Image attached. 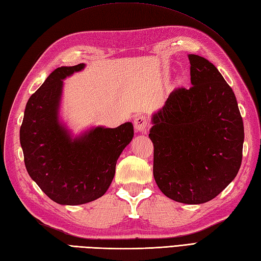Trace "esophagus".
I'll return each mask as SVG.
<instances>
[{
    "label": "esophagus",
    "instance_id": "34e87169",
    "mask_svg": "<svg viewBox=\"0 0 261 261\" xmlns=\"http://www.w3.org/2000/svg\"><path fill=\"white\" fill-rule=\"evenodd\" d=\"M150 125V121L147 116H138L135 120V128L139 132H143L149 128Z\"/></svg>",
    "mask_w": 261,
    "mask_h": 261
}]
</instances>
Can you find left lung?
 <instances>
[{
    "label": "left lung",
    "instance_id": "1",
    "mask_svg": "<svg viewBox=\"0 0 261 261\" xmlns=\"http://www.w3.org/2000/svg\"><path fill=\"white\" fill-rule=\"evenodd\" d=\"M190 88H177L156 112L149 138L153 177L174 201L199 204L217 197L237 175L244 122L232 89L207 59L188 54Z\"/></svg>",
    "mask_w": 261,
    "mask_h": 261
}]
</instances>
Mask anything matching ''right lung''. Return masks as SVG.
Listing matches in <instances>:
<instances>
[{"instance_id":"1","label":"right lung","mask_w":261,"mask_h":261,"mask_svg":"<svg viewBox=\"0 0 261 261\" xmlns=\"http://www.w3.org/2000/svg\"><path fill=\"white\" fill-rule=\"evenodd\" d=\"M84 64L61 66L30 96L20 129L24 163L41 190L60 204L76 205L105 195L119 155L133 138L131 122L92 129L72 139L59 123L62 80Z\"/></svg>"}]
</instances>
